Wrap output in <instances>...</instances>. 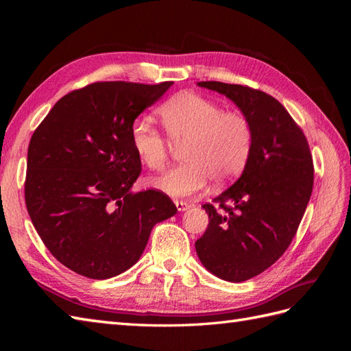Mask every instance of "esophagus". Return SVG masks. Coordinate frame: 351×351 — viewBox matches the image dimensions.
<instances>
[{
    "instance_id": "1",
    "label": "esophagus",
    "mask_w": 351,
    "mask_h": 351,
    "mask_svg": "<svg viewBox=\"0 0 351 351\" xmlns=\"http://www.w3.org/2000/svg\"><path fill=\"white\" fill-rule=\"evenodd\" d=\"M174 204L177 206V210H180V212H184V210H187L190 208V205L187 204V202H183V200H174Z\"/></svg>"
}]
</instances>
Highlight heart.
Instances as JSON below:
<instances>
[{"label":"heart","mask_w":351,"mask_h":351,"mask_svg":"<svg viewBox=\"0 0 351 351\" xmlns=\"http://www.w3.org/2000/svg\"><path fill=\"white\" fill-rule=\"evenodd\" d=\"M158 117L176 145H183L186 162L167 169L149 184L171 197L192 196L205 189L208 180L224 183L237 176L247 161L252 147V125L246 115L222 111L214 101L186 92L158 108ZM132 145L141 162L161 169L171 151L168 139L145 119L132 125Z\"/></svg>","instance_id":"heart-1"}]
</instances>
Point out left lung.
<instances>
[{
  "mask_svg": "<svg viewBox=\"0 0 351 351\" xmlns=\"http://www.w3.org/2000/svg\"><path fill=\"white\" fill-rule=\"evenodd\" d=\"M226 95L252 125V147L237 182L202 205L209 224L196 243L204 267L218 278L256 277L289 249L313 189L306 136L271 95L243 84L199 82Z\"/></svg>",
  "mask_w": 351,
  "mask_h": 351,
  "instance_id": "left-lung-1",
  "label": "left lung"
}]
</instances>
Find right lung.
<instances>
[{"instance_id":"right-lung-1","label":"right lung","mask_w":351,"mask_h":351,"mask_svg":"<svg viewBox=\"0 0 351 351\" xmlns=\"http://www.w3.org/2000/svg\"><path fill=\"white\" fill-rule=\"evenodd\" d=\"M173 82H97L62 97L32 134L25 200L47 249L92 280L139 261L155 224L177 208L155 189L132 193L142 162L132 125Z\"/></svg>"}]
</instances>
